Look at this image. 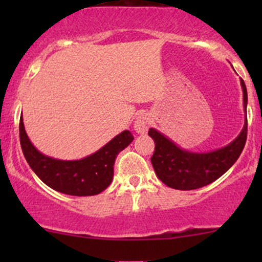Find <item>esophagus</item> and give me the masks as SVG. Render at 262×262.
<instances>
[{"mask_svg": "<svg viewBox=\"0 0 262 262\" xmlns=\"http://www.w3.org/2000/svg\"><path fill=\"white\" fill-rule=\"evenodd\" d=\"M150 123H151V118L146 113H140L139 116L135 118L134 121V130L138 134H144L148 132Z\"/></svg>", "mask_w": 262, "mask_h": 262, "instance_id": "34e87169", "label": "esophagus"}]
</instances>
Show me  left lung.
<instances>
[{"label":"left lung","mask_w":262,"mask_h":262,"mask_svg":"<svg viewBox=\"0 0 262 262\" xmlns=\"http://www.w3.org/2000/svg\"><path fill=\"white\" fill-rule=\"evenodd\" d=\"M243 89V106L245 122L242 132L231 143L223 148L207 152H193L180 148L166 135L149 129V135L154 139L155 151L151 156V164L156 176L162 183L171 188L189 191L209 185L219 179L235 164L245 146L248 133V92L244 81L240 79Z\"/></svg>","instance_id":"1"}]
</instances>
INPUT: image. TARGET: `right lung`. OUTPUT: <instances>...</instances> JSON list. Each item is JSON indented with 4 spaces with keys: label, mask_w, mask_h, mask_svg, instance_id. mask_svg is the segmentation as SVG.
<instances>
[{
    "label": "right lung",
    "mask_w": 262,
    "mask_h": 262,
    "mask_svg": "<svg viewBox=\"0 0 262 262\" xmlns=\"http://www.w3.org/2000/svg\"><path fill=\"white\" fill-rule=\"evenodd\" d=\"M19 139L27 162L45 185L70 196H95L111 185L117 155L127 148L134 137L129 130H123L86 158L60 160L44 155L33 145L20 117Z\"/></svg>",
    "instance_id": "add662e5"
}]
</instances>
